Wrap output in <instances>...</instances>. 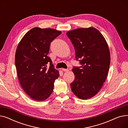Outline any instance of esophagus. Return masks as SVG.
Wrapping results in <instances>:
<instances>
[{
  "label": "esophagus",
  "mask_w": 128,
  "mask_h": 128,
  "mask_svg": "<svg viewBox=\"0 0 128 128\" xmlns=\"http://www.w3.org/2000/svg\"><path fill=\"white\" fill-rule=\"evenodd\" d=\"M62 70L64 72H68V69H65V68H62Z\"/></svg>",
  "instance_id": "esophagus-1"
}]
</instances>
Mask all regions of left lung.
<instances>
[{
  "mask_svg": "<svg viewBox=\"0 0 128 128\" xmlns=\"http://www.w3.org/2000/svg\"><path fill=\"white\" fill-rule=\"evenodd\" d=\"M74 46L76 58L82 66L74 68L75 79L71 89L79 98L95 96L105 82L110 62V51L106 40L93 27L80 28L66 32Z\"/></svg>",
  "mask_w": 128,
  "mask_h": 128,
  "instance_id": "obj_1",
  "label": "left lung"
}]
</instances>
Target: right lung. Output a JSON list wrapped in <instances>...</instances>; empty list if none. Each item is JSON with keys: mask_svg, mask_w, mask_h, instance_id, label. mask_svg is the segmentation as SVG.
I'll list each match as a JSON object with an SVG mask.
<instances>
[{"mask_svg": "<svg viewBox=\"0 0 128 128\" xmlns=\"http://www.w3.org/2000/svg\"><path fill=\"white\" fill-rule=\"evenodd\" d=\"M61 33L34 28L25 34L17 46L15 64L19 82L27 94L37 101L50 96L59 77L48 54L50 43Z\"/></svg>", "mask_w": 128, "mask_h": 128, "instance_id": "right-lung-1", "label": "right lung"}]
</instances>
